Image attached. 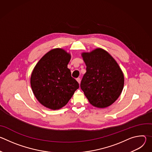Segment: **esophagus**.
I'll return each mask as SVG.
<instances>
[{
    "instance_id": "34e87169",
    "label": "esophagus",
    "mask_w": 152,
    "mask_h": 152,
    "mask_svg": "<svg viewBox=\"0 0 152 152\" xmlns=\"http://www.w3.org/2000/svg\"><path fill=\"white\" fill-rule=\"evenodd\" d=\"M76 80L77 81V82H78L79 84L80 83V81H81V80H80V78H77V79H76Z\"/></svg>"
}]
</instances>
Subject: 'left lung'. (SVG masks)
Segmentation results:
<instances>
[{"instance_id":"obj_1","label":"left lung","mask_w":152,"mask_h":152,"mask_svg":"<svg viewBox=\"0 0 152 152\" xmlns=\"http://www.w3.org/2000/svg\"><path fill=\"white\" fill-rule=\"evenodd\" d=\"M81 55L86 66L80 83L85 96L96 107L111 105L119 97L124 86V75L118 64L101 48L83 52Z\"/></svg>"}]
</instances>
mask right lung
I'll return each instance as SVG.
<instances>
[{"instance_id":"obj_1","label":"right lung","mask_w":152,"mask_h":152,"mask_svg":"<svg viewBox=\"0 0 152 152\" xmlns=\"http://www.w3.org/2000/svg\"><path fill=\"white\" fill-rule=\"evenodd\" d=\"M70 59L71 55L65 50L53 49L39 59L32 72L33 93L42 105L50 110L67 104L79 87L67 67Z\"/></svg>"}]
</instances>
